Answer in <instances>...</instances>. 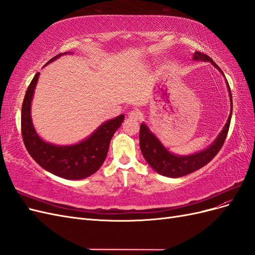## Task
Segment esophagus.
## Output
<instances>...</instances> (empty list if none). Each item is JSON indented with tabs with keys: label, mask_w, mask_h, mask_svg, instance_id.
Wrapping results in <instances>:
<instances>
[{
	"label": "esophagus",
	"mask_w": 255,
	"mask_h": 255,
	"mask_svg": "<svg viewBox=\"0 0 255 255\" xmlns=\"http://www.w3.org/2000/svg\"><path fill=\"white\" fill-rule=\"evenodd\" d=\"M141 117H142V114H141L139 111H138V110H133V111H130V112L128 113V118H129L130 120L136 121V120L141 119Z\"/></svg>",
	"instance_id": "obj_1"
}]
</instances>
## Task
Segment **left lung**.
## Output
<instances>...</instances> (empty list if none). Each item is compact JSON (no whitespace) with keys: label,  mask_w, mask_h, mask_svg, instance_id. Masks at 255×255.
I'll list each match as a JSON object with an SVG mask.
<instances>
[{"label":"left lung","mask_w":255,"mask_h":255,"mask_svg":"<svg viewBox=\"0 0 255 255\" xmlns=\"http://www.w3.org/2000/svg\"><path fill=\"white\" fill-rule=\"evenodd\" d=\"M192 59L208 61V63H211L223 75V78H226L225 74L221 71V69L216 65L214 63V60L211 57H208L206 54H203L201 52H195ZM226 84L231 102L230 116L222 130L219 133V135L216 137V139L208 145L207 148L201 151L189 154V155H179V154L171 153L163 143H161L157 136L152 132L149 127L146 126L144 122L141 123L139 133L140 150L144 159L146 160V163L151 166L153 170H155L157 173L168 177H180L187 175L198 170V169L202 168L207 163H210V161L216 156V154L219 152L227 138L231 117H232L233 112L232 94H231V89L227 79Z\"/></svg>","instance_id":"left-lung-1"}]
</instances>
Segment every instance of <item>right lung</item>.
Masks as SVG:
<instances>
[{"label": "right lung", "mask_w": 255, "mask_h": 255, "mask_svg": "<svg viewBox=\"0 0 255 255\" xmlns=\"http://www.w3.org/2000/svg\"><path fill=\"white\" fill-rule=\"evenodd\" d=\"M73 54L60 53L50 59L49 65L60 56ZM45 65V66H47ZM40 73L37 72L30 82L23 100L21 111V130L23 141L29 155L45 170L66 180H82L97 172L106 158L112 137L125 120V115L103 122L88 137L73 144L47 142L38 135L32 120V101Z\"/></svg>", "instance_id": "1"}]
</instances>
